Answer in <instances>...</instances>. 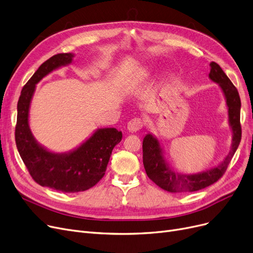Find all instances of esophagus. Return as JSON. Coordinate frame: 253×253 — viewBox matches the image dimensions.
<instances>
[{"label": "esophagus", "mask_w": 253, "mask_h": 253, "mask_svg": "<svg viewBox=\"0 0 253 253\" xmlns=\"http://www.w3.org/2000/svg\"><path fill=\"white\" fill-rule=\"evenodd\" d=\"M141 127H142V122L138 118L130 120L127 124V130L129 132H136V131L141 129Z\"/></svg>", "instance_id": "esophagus-1"}]
</instances>
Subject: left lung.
I'll return each mask as SVG.
<instances>
[{
  "label": "left lung",
  "mask_w": 253,
  "mask_h": 253,
  "mask_svg": "<svg viewBox=\"0 0 253 253\" xmlns=\"http://www.w3.org/2000/svg\"><path fill=\"white\" fill-rule=\"evenodd\" d=\"M209 79L216 83L223 93L228 113V124L232 129V146L224 159L217 166L195 173H184L171 168L164 156L160 140L152 133L142 140V162L148 177L163 190L171 193L197 191L208 187L222 177L228 163L236 153L242 131L240 125L241 100L236 86L230 82L220 66L210 63Z\"/></svg>",
  "instance_id": "1"
}]
</instances>
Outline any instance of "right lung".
<instances>
[{"instance_id": "1", "label": "right lung", "mask_w": 253, "mask_h": 253, "mask_svg": "<svg viewBox=\"0 0 253 253\" xmlns=\"http://www.w3.org/2000/svg\"><path fill=\"white\" fill-rule=\"evenodd\" d=\"M74 54L58 53L43 63L20 93L17 103L15 141L19 155L32 175L43 187L74 193L92 188L105 173L113 149L122 140V131L98 128L80 146L64 153L49 151L33 135L30 106L36 84L46 75L70 65Z\"/></svg>"}]
</instances>
